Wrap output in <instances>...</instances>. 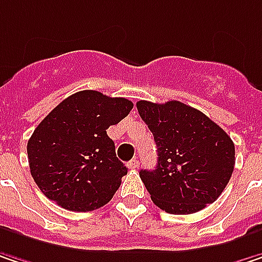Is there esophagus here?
Wrapping results in <instances>:
<instances>
[{
	"mask_svg": "<svg viewBox=\"0 0 262 262\" xmlns=\"http://www.w3.org/2000/svg\"><path fill=\"white\" fill-rule=\"evenodd\" d=\"M127 166H129L130 169H136V168L139 166V162H138L136 159H133V160H130V162L127 163Z\"/></svg>",
	"mask_w": 262,
	"mask_h": 262,
	"instance_id": "34e87169",
	"label": "esophagus"
}]
</instances>
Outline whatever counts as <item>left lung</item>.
Here are the masks:
<instances>
[{
    "mask_svg": "<svg viewBox=\"0 0 262 262\" xmlns=\"http://www.w3.org/2000/svg\"><path fill=\"white\" fill-rule=\"evenodd\" d=\"M155 136L157 166L139 172L156 205L171 214H190L214 202L235 165L226 132L205 114L177 100L136 103Z\"/></svg>",
    "mask_w": 262,
    "mask_h": 262,
    "instance_id": "1",
    "label": "left lung"
}]
</instances>
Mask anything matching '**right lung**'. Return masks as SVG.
<instances>
[{"mask_svg":"<svg viewBox=\"0 0 262 262\" xmlns=\"http://www.w3.org/2000/svg\"><path fill=\"white\" fill-rule=\"evenodd\" d=\"M133 107L124 97L83 90L54 107L31 135V176L51 201L66 210L91 211L112 200L127 168L107 136Z\"/></svg>","mask_w":262,"mask_h":262,"instance_id":"1","label":"right lung"}]
</instances>
